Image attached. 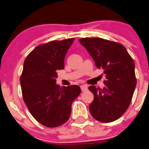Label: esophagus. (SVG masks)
I'll use <instances>...</instances> for the list:
<instances>
[{"mask_svg":"<svg viewBox=\"0 0 149 149\" xmlns=\"http://www.w3.org/2000/svg\"><path fill=\"white\" fill-rule=\"evenodd\" d=\"M80 89H81L82 92L86 91L88 90V85H80Z\"/></svg>","mask_w":149,"mask_h":149,"instance_id":"34e87169","label":"esophagus"}]
</instances>
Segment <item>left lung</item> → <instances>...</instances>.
<instances>
[{"mask_svg":"<svg viewBox=\"0 0 149 149\" xmlns=\"http://www.w3.org/2000/svg\"><path fill=\"white\" fill-rule=\"evenodd\" d=\"M79 42L106 75L103 89L88 88L94 95L90 113L102 123L116 120L127 111L136 87L134 61L119 42L101 38H82Z\"/></svg>","mask_w":149,"mask_h":149,"instance_id":"left-lung-1","label":"left lung"}]
</instances>
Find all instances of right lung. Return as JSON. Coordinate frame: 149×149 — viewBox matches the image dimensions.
Here are the masks:
<instances>
[{"label": "right lung", "mask_w": 149, "mask_h": 149, "mask_svg": "<svg viewBox=\"0 0 149 149\" xmlns=\"http://www.w3.org/2000/svg\"><path fill=\"white\" fill-rule=\"evenodd\" d=\"M74 38L38 45L24 62L20 77L24 103L33 117L47 127L64 124L71 104L81 92L78 85H56L57 71L64 68V58Z\"/></svg>", "instance_id": "add662e5"}]
</instances>
